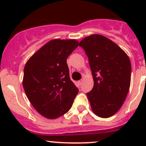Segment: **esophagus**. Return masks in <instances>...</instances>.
<instances>
[{
  "label": "esophagus",
  "instance_id": "34e87169",
  "mask_svg": "<svg viewBox=\"0 0 146 146\" xmlns=\"http://www.w3.org/2000/svg\"><path fill=\"white\" fill-rule=\"evenodd\" d=\"M82 82H83V80H79L78 82V85H81L82 84Z\"/></svg>",
  "mask_w": 146,
  "mask_h": 146
}]
</instances>
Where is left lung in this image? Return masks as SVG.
Wrapping results in <instances>:
<instances>
[{"label":"left lung","instance_id":"left-lung-1","mask_svg":"<svg viewBox=\"0 0 146 146\" xmlns=\"http://www.w3.org/2000/svg\"><path fill=\"white\" fill-rule=\"evenodd\" d=\"M88 56L94 80L87 93L93 112L102 118L114 115L129 92L131 65L126 53L108 38L92 35L80 42Z\"/></svg>","mask_w":146,"mask_h":146}]
</instances>
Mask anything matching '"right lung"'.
<instances>
[{
    "mask_svg": "<svg viewBox=\"0 0 146 146\" xmlns=\"http://www.w3.org/2000/svg\"><path fill=\"white\" fill-rule=\"evenodd\" d=\"M78 46L75 39H53L39 48L25 66V92L34 108L46 118L56 119L68 112L78 92L66 63Z\"/></svg>",
    "mask_w": 146,
    "mask_h": 146,
    "instance_id": "1",
    "label": "right lung"
}]
</instances>
